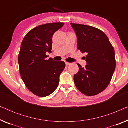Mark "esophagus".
Segmentation results:
<instances>
[{"instance_id":"1","label":"esophagus","mask_w":128,"mask_h":128,"mask_svg":"<svg viewBox=\"0 0 128 128\" xmlns=\"http://www.w3.org/2000/svg\"><path fill=\"white\" fill-rule=\"evenodd\" d=\"M65 64H66V66H68V65H70V64H71V63H69V62H66Z\"/></svg>"}]
</instances>
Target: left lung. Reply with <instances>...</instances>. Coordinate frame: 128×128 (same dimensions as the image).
Masks as SVG:
<instances>
[{"label":"left lung","mask_w":128,"mask_h":128,"mask_svg":"<svg viewBox=\"0 0 128 128\" xmlns=\"http://www.w3.org/2000/svg\"><path fill=\"white\" fill-rule=\"evenodd\" d=\"M70 24L78 37V50L87 54L86 68L78 64L79 70L74 76L75 86L86 96L97 95L109 85L115 71L114 49L100 30L83 24Z\"/></svg>","instance_id":"8db88e82"}]
</instances>
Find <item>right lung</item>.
<instances>
[{"label":"right lung","mask_w":128,"mask_h":128,"mask_svg":"<svg viewBox=\"0 0 128 128\" xmlns=\"http://www.w3.org/2000/svg\"><path fill=\"white\" fill-rule=\"evenodd\" d=\"M64 22L40 25L29 31L22 40L18 62L21 78L27 88L36 96L46 97L58 86L59 76L65 68L64 61L47 60L51 52L52 36Z\"/></svg>","instance_id":"1"}]
</instances>
